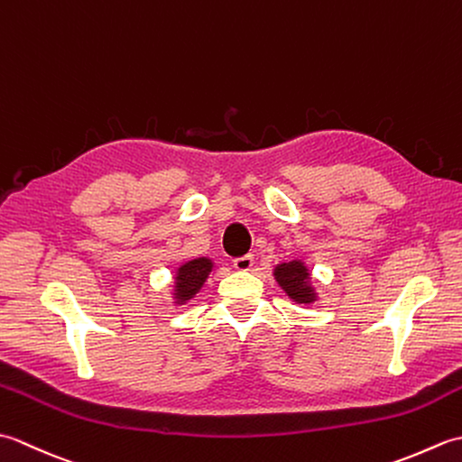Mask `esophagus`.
Masks as SVG:
<instances>
[{"label":"esophagus","mask_w":462,"mask_h":462,"mask_svg":"<svg viewBox=\"0 0 462 462\" xmlns=\"http://www.w3.org/2000/svg\"><path fill=\"white\" fill-rule=\"evenodd\" d=\"M252 266H254V258L250 256V254H246V256L234 260V268H236L238 272H250Z\"/></svg>","instance_id":"esophagus-1"}]
</instances>
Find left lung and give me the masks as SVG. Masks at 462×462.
<instances>
[{"label":"left lung","mask_w":462,"mask_h":462,"mask_svg":"<svg viewBox=\"0 0 462 462\" xmlns=\"http://www.w3.org/2000/svg\"><path fill=\"white\" fill-rule=\"evenodd\" d=\"M273 276H276L283 291H286L293 301L311 303L316 300V291L310 286V272L301 262L293 260L280 263V266L273 270Z\"/></svg>","instance_id":"8db88e82"}]
</instances>
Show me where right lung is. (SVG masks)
Listing matches in <instances>:
<instances>
[{"instance_id":"right-lung-1","label":"right lung","mask_w":462,"mask_h":462,"mask_svg":"<svg viewBox=\"0 0 462 462\" xmlns=\"http://www.w3.org/2000/svg\"><path fill=\"white\" fill-rule=\"evenodd\" d=\"M212 272V260L208 258H196L186 262L184 266L176 272V286H174V296L179 301H189L196 291L202 288V283L208 278Z\"/></svg>"}]
</instances>
